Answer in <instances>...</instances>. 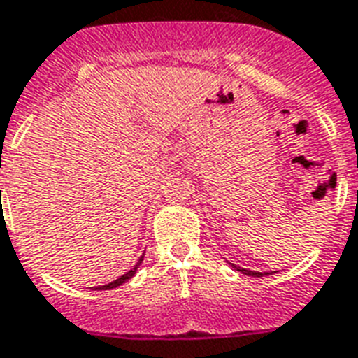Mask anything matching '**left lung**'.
Wrapping results in <instances>:
<instances>
[{
  "mask_svg": "<svg viewBox=\"0 0 358 358\" xmlns=\"http://www.w3.org/2000/svg\"><path fill=\"white\" fill-rule=\"evenodd\" d=\"M230 265H232V267H234L236 271H239V273L247 274V276H258V278H259V276H264V274H262V273H256V271H249V268H241V267H236L234 264H230ZM267 274H268V273H267Z\"/></svg>",
  "mask_w": 358,
  "mask_h": 358,
  "instance_id": "left-lung-1",
  "label": "left lung"
}]
</instances>
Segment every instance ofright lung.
<instances>
[{
	"mask_svg": "<svg viewBox=\"0 0 358 358\" xmlns=\"http://www.w3.org/2000/svg\"><path fill=\"white\" fill-rule=\"evenodd\" d=\"M143 259H144V256H141V258H138V262H137V265H135V267H133L131 271H128V273L122 274V276H120L119 280H115V282L108 283V285H100V287H94V291H109V289H115V287H119V285H122V283H126L129 278H131L133 274L137 273L138 265L143 264Z\"/></svg>",
	"mask_w": 358,
	"mask_h": 358,
	"instance_id": "right-lung-1",
	"label": "right lung"
}]
</instances>
